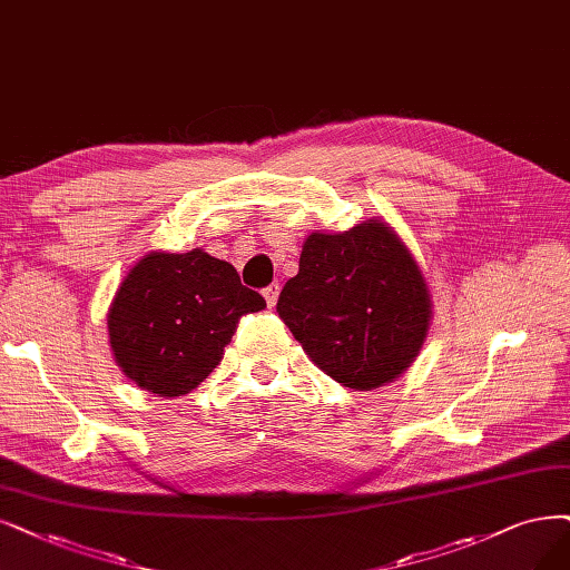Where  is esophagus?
<instances>
[{
	"instance_id": "esophagus-1",
	"label": "esophagus",
	"mask_w": 570,
	"mask_h": 570,
	"mask_svg": "<svg viewBox=\"0 0 570 570\" xmlns=\"http://www.w3.org/2000/svg\"><path fill=\"white\" fill-rule=\"evenodd\" d=\"M279 291H282V286H279L277 282H272L267 288H263V296H265V301H267V307H274V305H277Z\"/></svg>"
}]
</instances>
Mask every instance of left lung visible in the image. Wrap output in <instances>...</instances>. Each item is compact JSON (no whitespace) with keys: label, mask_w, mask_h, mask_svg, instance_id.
<instances>
[{"label":"left lung","mask_w":570,"mask_h":570,"mask_svg":"<svg viewBox=\"0 0 570 570\" xmlns=\"http://www.w3.org/2000/svg\"><path fill=\"white\" fill-rule=\"evenodd\" d=\"M277 312L309 360L350 390L402 375L430 326V296L409 248L368 220L343 235L312 232Z\"/></svg>","instance_id":"1"}]
</instances>
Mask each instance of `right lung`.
Instances as JSON below:
<instances>
[{"mask_svg": "<svg viewBox=\"0 0 570 570\" xmlns=\"http://www.w3.org/2000/svg\"><path fill=\"white\" fill-rule=\"evenodd\" d=\"M265 307L237 269L208 256L150 253L121 282L108 331L119 368L157 396L195 390L218 366L244 314Z\"/></svg>", "mask_w": 570, "mask_h": 570, "instance_id": "right-lung-1", "label": "right lung"}]
</instances>
